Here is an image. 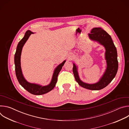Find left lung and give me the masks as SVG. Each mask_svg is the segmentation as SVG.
I'll return each instance as SVG.
<instances>
[{"instance_id": "8db88e82", "label": "left lung", "mask_w": 129, "mask_h": 129, "mask_svg": "<svg viewBox=\"0 0 129 129\" xmlns=\"http://www.w3.org/2000/svg\"><path fill=\"white\" fill-rule=\"evenodd\" d=\"M88 35L90 39L98 42L105 47V59L107 62L106 70L100 81L92 84L84 83L80 80L77 67L74 63L72 70L76 81L81 87L89 90H99L108 85L116 75L118 67L117 50L111 36L101 27L93 28Z\"/></svg>"}]
</instances>
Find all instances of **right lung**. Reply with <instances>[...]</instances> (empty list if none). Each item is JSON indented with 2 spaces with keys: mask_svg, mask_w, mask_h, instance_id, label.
<instances>
[{
  "mask_svg": "<svg viewBox=\"0 0 129 129\" xmlns=\"http://www.w3.org/2000/svg\"><path fill=\"white\" fill-rule=\"evenodd\" d=\"M31 34H33V33L29 30L26 31L24 35V37L19 41V43L18 44L14 57L15 72L16 77L18 82H19V84L25 90H26L29 93L33 94L39 95L45 94L53 89L57 82L58 76L59 73L60 72L66 61L65 60L64 61H63L61 64L58 65L57 67V68L55 69L51 82L48 85L42 86L40 85L28 83L24 79L22 75V72L21 68L20 58L22 47Z\"/></svg>",
  "mask_w": 129,
  "mask_h": 129,
  "instance_id": "obj_1",
  "label": "right lung"
}]
</instances>
